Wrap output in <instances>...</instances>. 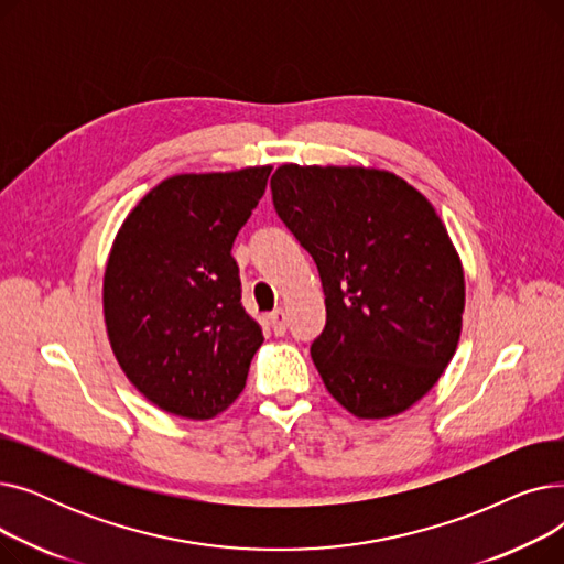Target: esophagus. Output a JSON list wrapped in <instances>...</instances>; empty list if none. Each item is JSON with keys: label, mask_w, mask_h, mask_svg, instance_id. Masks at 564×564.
<instances>
[{"label": "esophagus", "mask_w": 564, "mask_h": 564, "mask_svg": "<svg viewBox=\"0 0 564 564\" xmlns=\"http://www.w3.org/2000/svg\"><path fill=\"white\" fill-rule=\"evenodd\" d=\"M270 322H272V329H274L276 336H283V334H285L288 324H285V311H283V308H276V311L270 315Z\"/></svg>", "instance_id": "34e87169"}]
</instances>
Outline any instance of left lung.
I'll list each match as a JSON object with an SVG mask.
<instances>
[{
  "mask_svg": "<svg viewBox=\"0 0 564 564\" xmlns=\"http://www.w3.org/2000/svg\"><path fill=\"white\" fill-rule=\"evenodd\" d=\"M276 215L313 256L327 324L311 357L357 419L416 404L462 334L464 270L432 203L395 173L283 164Z\"/></svg>",
  "mask_w": 564,
  "mask_h": 564,
  "instance_id": "8db88e82",
  "label": "left lung"
}]
</instances>
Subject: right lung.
<instances>
[{
	"instance_id": "obj_1",
	"label": "right lung",
	"mask_w": 564,
	"mask_h": 564,
	"mask_svg": "<svg viewBox=\"0 0 564 564\" xmlns=\"http://www.w3.org/2000/svg\"><path fill=\"white\" fill-rule=\"evenodd\" d=\"M270 173L166 177L113 240L102 283L113 357L137 391L173 416L207 421L228 409L262 345L230 249Z\"/></svg>"
}]
</instances>
